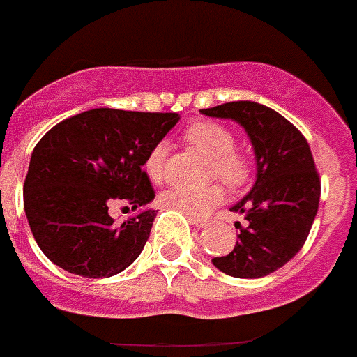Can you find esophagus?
Listing matches in <instances>:
<instances>
[{"mask_svg":"<svg viewBox=\"0 0 357 357\" xmlns=\"http://www.w3.org/2000/svg\"><path fill=\"white\" fill-rule=\"evenodd\" d=\"M189 222L193 223L195 227H198V229H204V227H207V220H204V218H197V216H189Z\"/></svg>","mask_w":357,"mask_h":357,"instance_id":"esophagus-1","label":"esophagus"}]
</instances>
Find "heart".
Listing matches in <instances>:
<instances>
[{"label":"heart","mask_w":357,"mask_h":357,"mask_svg":"<svg viewBox=\"0 0 357 357\" xmlns=\"http://www.w3.org/2000/svg\"><path fill=\"white\" fill-rule=\"evenodd\" d=\"M184 139L195 150L209 157L213 166V176H220L230 188H239L248 181L252 173V162L243 151L234 148V134L220 123L197 121L189 125L184 132ZM168 144L160 141L153 144L144 159V173L151 182H160L166 172ZM223 188L220 184H211L206 188H169L160 195V204L166 209L178 211L189 216H206L223 200Z\"/></svg>","instance_id":"1"}]
</instances>
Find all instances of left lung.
Wrapping results in <instances>:
<instances>
[{"mask_svg":"<svg viewBox=\"0 0 357 357\" xmlns=\"http://www.w3.org/2000/svg\"><path fill=\"white\" fill-rule=\"evenodd\" d=\"M200 112L241 125L255 155L254 185L230 207L248 225L239 227L234 248L213 264L238 279L270 275L304 247L318 213L320 178L311 148L284 116L261 103L230 102Z\"/></svg>","mask_w":357,"mask_h":357,"instance_id":"obj_1","label":"left lung"}]
</instances>
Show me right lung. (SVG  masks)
I'll return each mask as SVG.
<instances>
[{
    "instance_id": "add662e5",
    "label": "right lung",
    "mask_w": 357,
    "mask_h": 357,
    "mask_svg": "<svg viewBox=\"0 0 357 357\" xmlns=\"http://www.w3.org/2000/svg\"><path fill=\"white\" fill-rule=\"evenodd\" d=\"M181 116L91 109L64 119L31 151L24 213L52 263L75 275L103 279L130 266L143 252L157 216L143 164ZM125 201L136 214L119 226L108 214Z\"/></svg>"
}]
</instances>
